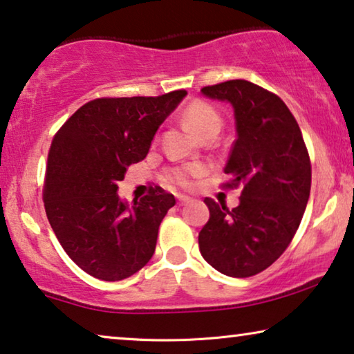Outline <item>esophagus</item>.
I'll return each instance as SVG.
<instances>
[{
    "mask_svg": "<svg viewBox=\"0 0 354 354\" xmlns=\"http://www.w3.org/2000/svg\"><path fill=\"white\" fill-rule=\"evenodd\" d=\"M187 203H190V198H188V196H177V205L178 206H185Z\"/></svg>",
    "mask_w": 354,
    "mask_h": 354,
    "instance_id": "34e87169",
    "label": "esophagus"
}]
</instances>
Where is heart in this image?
<instances>
[{"mask_svg":"<svg viewBox=\"0 0 354 354\" xmlns=\"http://www.w3.org/2000/svg\"><path fill=\"white\" fill-rule=\"evenodd\" d=\"M183 119L192 125L196 133L203 138L207 135H217L222 127V118L214 106L201 100L192 101L183 111ZM205 174V166L201 164H188V166L172 167L164 174V180L171 185L180 188H190L193 185V178Z\"/></svg>","mask_w":354,"mask_h":354,"instance_id":"heart-1","label":"heart"}]
</instances>
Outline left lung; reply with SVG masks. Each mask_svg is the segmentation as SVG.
<instances>
[{"mask_svg": "<svg viewBox=\"0 0 354 354\" xmlns=\"http://www.w3.org/2000/svg\"><path fill=\"white\" fill-rule=\"evenodd\" d=\"M203 95L234 106L236 140L225 188L241 187L240 205L205 198L209 221L198 235L201 256L221 274L251 277L275 263L297 234L311 192V161L287 104L248 80L203 86Z\"/></svg>", "mask_w": 354, "mask_h": 354, "instance_id": "left-lung-1", "label": "left lung"}]
</instances>
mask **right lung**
<instances>
[{"instance_id": "1", "label": "right lung", "mask_w": 354, "mask_h": 354, "mask_svg": "<svg viewBox=\"0 0 354 354\" xmlns=\"http://www.w3.org/2000/svg\"><path fill=\"white\" fill-rule=\"evenodd\" d=\"M185 95L91 100L53 137L45 211L67 256L91 277L118 282L151 259L159 224L176 198L151 187L129 207L119 200L118 183L147 158L159 125Z\"/></svg>"}]
</instances>
